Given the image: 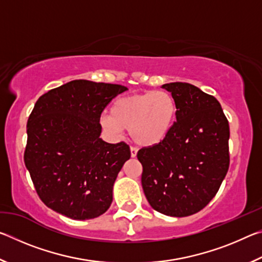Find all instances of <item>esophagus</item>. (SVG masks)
<instances>
[{
  "mask_svg": "<svg viewBox=\"0 0 262 262\" xmlns=\"http://www.w3.org/2000/svg\"><path fill=\"white\" fill-rule=\"evenodd\" d=\"M136 155H137V148L130 147V156L132 157H136Z\"/></svg>",
  "mask_w": 262,
  "mask_h": 262,
  "instance_id": "obj_1",
  "label": "esophagus"
}]
</instances>
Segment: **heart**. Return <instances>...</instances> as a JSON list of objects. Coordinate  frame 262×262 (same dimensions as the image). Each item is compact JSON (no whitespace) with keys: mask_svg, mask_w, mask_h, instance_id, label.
<instances>
[{"mask_svg":"<svg viewBox=\"0 0 262 262\" xmlns=\"http://www.w3.org/2000/svg\"><path fill=\"white\" fill-rule=\"evenodd\" d=\"M177 105L166 91L120 97L111 107V115L100 117V125L113 135L129 129L135 143L154 147L166 139L174 125Z\"/></svg>","mask_w":262,"mask_h":262,"instance_id":"obj_1","label":"heart"}]
</instances>
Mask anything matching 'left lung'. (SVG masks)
Here are the masks:
<instances>
[{
  "mask_svg": "<svg viewBox=\"0 0 262 262\" xmlns=\"http://www.w3.org/2000/svg\"><path fill=\"white\" fill-rule=\"evenodd\" d=\"M177 105L170 134L137 152L142 187L155 210L185 217L203 209L219 192L230 164V128L214 96L189 83L162 86Z\"/></svg>",
  "mask_w": 262,
  "mask_h": 262,
  "instance_id": "left-lung-1",
  "label": "left lung"
}]
</instances>
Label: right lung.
I'll return each mask as SVG.
<instances>
[{
    "mask_svg": "<svg viewBox=\"0 0 262 262\" xmlns=\"http://www.w3.org/2000/svg\"><path fill=\"white\" fill-rule=\"evenodd\" d=\"M119 84L75 79L37 100L26 129L25 166L45 205L73 220L103 215L113 200V185L130 158L125 142L100 139V115Z\"/></svg>",
    "mask_w": 262,
    "mask_h": 262,
    "instance_id": "1",
    "label": "right lung"
}]
</instances>
